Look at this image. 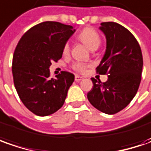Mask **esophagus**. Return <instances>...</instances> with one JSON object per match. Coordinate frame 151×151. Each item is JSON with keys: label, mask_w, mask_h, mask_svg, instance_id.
<instances>
[{"label": "esophagus", "mask_w": 151, "mask_h": 151, "mask_svg": "<svg viewBox=\"0 0 151 151\" xmlns=\"http://www.w3.org/2000/svg\"><path fill=\"white\" fill-rule=\"evenodd\" d=\"M83 77H80V76H78V75L75 76V81H77V82H79V81L83 80Z\"/></svg>", "instance_id": "esophagus-1"}]
</instances>
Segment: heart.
<instances>
[{"instance_id":"obj_1","label":"heart","mask_w":151,"mask_h":151,"mask_svg":"<svg viewBox=\"0 0 151 151\" xmlns=\"http://www.w3.org/2000/svg\"><path fill=\"white\" fill-rule=\"evenodd\" d=\"M78 38L90 50H96L101 43V38L99 33L94 29L91 27H86L83 29L78 35ZM69 50H70V47L69 44L67 42L63 49V54H68L69 52ZM88 65L83 63H75L72 66L73 69L78 73H84L88 68Z\"/></svg>"}]
</instances>
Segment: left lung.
I'll return each instance as SVG.
<instances>
[{"mask_svg": "<svg viewBox=\"0 0 151 151\" xmlns=\"http://www.w3.org/2000/svg\"><path fill=\"white\" fill-rule=\"evenodd\" d=\"M106 37V51L96 72L108 74L105 83L92 78L93 88L88 99L107 114H116L131 102L141 81L143 57L139 44L128 29L116 22H102Z\"/></svg>", "mask_w": 151, "mask_h": 151, "instance_id": "1", "label": "left lung"}]
</instances>
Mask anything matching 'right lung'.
<instances>
[{"label": "right lung", "instance_id": "obj_1", "mask_svg": "<svg viewBox=\"0 0 151 151\" xmlns=\"http://www.w3.org/2000/svg\"><path fill=\"white\" fill-rule=\"evenodd\" d=\"M74 32L69 25L44 22L25 32L15 49L14 85L24 105L36 115H50L64 104L74 75L63 71L50 78L49 67L62 58L63 47Z\"/></svg>", "mask_w": 151, "mask_h": 151}]
</instances>
